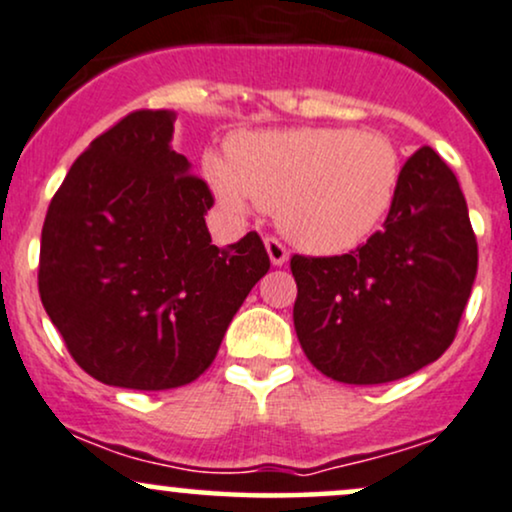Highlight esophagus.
Instances as JSON below:
<instances>
[{"mask_svg":"<svg viewBox=\"0 0 512 512\" xmlns=\"http://www.w3.org/2000/svg\"><path fill=\"white\" fill-rule=\"evenodd\" d=\"M266 251H268L270 263H273V266H282V263H287V256H290L287 254L285 244L275 237H266Z\"/></svg>","mask_w":512,"mask_h":512,"instance_id":"1","label":"esophagus"}]
</instances>
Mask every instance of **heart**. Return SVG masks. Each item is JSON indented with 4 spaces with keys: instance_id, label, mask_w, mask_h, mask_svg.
<instances>
[{
    "instance_id": "b5f03b06",
    "label": "heart",
    "mask_w": 512,
    "mask_h": 512,
    "mask_svg": "<svg viewBox=\"0 0 512 512\" xmlns=\"http://www.w3.org/2000/svg\"><path fill=\"white\" fill-rule=\"evenodd\" d=\"M206 170L227 208H275L280 227L299 246L338 254L386 220L402 160L378 131L309 126L242 138L230 162L208 158Z\"/></svg>"
}]
</instances>
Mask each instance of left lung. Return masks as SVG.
I'll use <instances>...</instances> for the list:
<instances>
[{"mask_svg": "<svg viewBox=\"0 0 512 512\" xmlns=\"http://www.w3.org/2000/svg\"><path fill=\"white\" fill-rule=\"evenodd\" d=\"M290 268L294 330L321 374L376 386L436 362L477 275V237L453 170L419 148L402 165L383 230L342 256L294 254Z\"/></svg>", "mask_w": 512, "mask_h": 512, "instance_id": "8db88e82", "label": "left lung"}]
</instances>
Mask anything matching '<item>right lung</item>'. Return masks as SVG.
<instances>
[{"instance_id": "add662e5", "label": "right lung", "mask_w": 512, "mask_h": 512, "mask_svg": "<svg viewBox=\"0 0 512 512\" xmlns=\"http://www.w3.org/2000/svg\"><path fill=\"white\" fill-rule=\"evenodd\" d=\"M174 119L136 110L95 138L42 225V306L74 362L107 386L196 381L270 268L256 232L225 249L210 242L215 198L170 148Z\"/></svg>"}]
</instances>
